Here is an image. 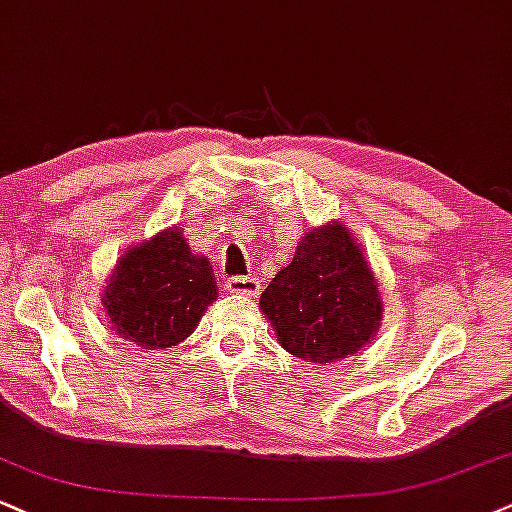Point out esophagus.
<instances>
[{
    "mask_svg": "<svg viewBox=\"0 0 512 512\" xmlns=\"http://www.w3.org/2000/svg\"><path fill=\"white\" fill-rule=\"evenodd\" d=\"M225 289L232 294H249L251 296V294H258L261 285H258L256 277H227Z\"/></svg>",
    "mask_w": 512,
    "mask_h": 512,
    "instance_id": "34e87169",
    "label": "esophagus"
}]
</instances>
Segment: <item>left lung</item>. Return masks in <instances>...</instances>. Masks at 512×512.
Instances as JSON below:
<instances>
[{
    "instance_id": "1",
    "label": "left lung",
    "mask_w": 512,
    "mask_h": 512,
    "mask_svg": "<svg viewBox=\"0 0 512 512\" xmlns=\"http://www.w3.org/2000/svg\"><path fill=\"white\" fill-rule=\"evenodd\" d=\"M261 311L292 356L334 363L370 344L384 308L363 246L332 220L301 239L261 294Z\"/></svg>"
}]
</instances>
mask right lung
Segmentation results:
<instances>
[{
    "instance_id": "obj_1",
    "label": "right lung",
    "mask_w": 512,
    "mask_h": 512,
    "mask_svg": "<svg viewBox=\"0 0 512 512\" xmlns=\"http://www.w3.org/2000/svg\"><path fill=\"white\" fill-rule=\"evenodd\" d=\"M216 296L208 258L192 254L180 227H168L125 251L102 301L116 334L154 351L187 339Z\"/></svg>"
}]
</instances>
